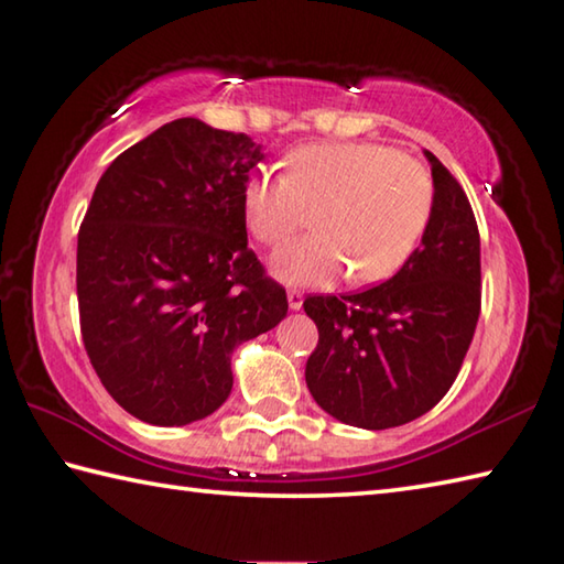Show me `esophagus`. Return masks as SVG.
Segmentation results:
<instances>
[{
  "mask_svg": "<svg viewBox=\"0 0 564 564\" xmlns=\"http://www.w3.org/2000/svg\"><path fill=\"white\" fill-rule=\"evenodd\" d=\"M289 305H291V311H301V305H303V293H301V291H295V289H291V291H289Z\"/></svg>",
  "mask_w": 564,
  "mask_h": 564,
  "instance_id": "obj_1",
  "label": "esophagus"
}]
</instances>
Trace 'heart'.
Masks as SVG:
<instances>
[{
	"mask_svg": "<svg viewBox=\"0 0 564 564\" xmlns=\"http://www.w3.org/2000/svg\"><path fill=\"white\" fill-rule=\"evenodd\" d=\"M436 187L416 158L387 142H313L289 158L285 172H256L241 209L251 237L275 247L315 214V234L283 243L271 271L293 285H327L350 271L377 283L409 261L432 221Z\"/></svg>",
	"mask_w": 564,
	"mask_h": 564,
	"instance_id": "b5f03b06",
	"label": "heart"
}]
</instances>
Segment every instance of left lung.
Here are the masks:
<instances>
[{
	"label": "left lung",
	"instance_id": "1",
	"mask_svg": "<svg viewBox=\"0 0 564 564\" xmlns=\"http://www.w3.org/2000/svg\"><path fill=\"white\" fill-rule=\"evenodd\" d=\"M432 221L392 279L350 295H308L317 325L305 382L327 414L392 429L442 402L464 365L480 313V237L464 187L426 152Z\"/></svg>",
	"mask_w": 564,
	"mask_h": 564
}]
</instances>
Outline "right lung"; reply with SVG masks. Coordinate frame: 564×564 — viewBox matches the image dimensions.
Here are the masks:
<instances>
[{
    "label": "right lung",
    "mask_w": 564,
    "mask_h": 564,
    "mask_svg": "<svg viewBox=\"0 0 564 564\" xmlns=\"http://www.w3.org/2000/svg\"><path fill=\"white\" fill-rule=\"evenodd\" d=\"M261 145L180 118L110 162L78 229L80 335L116 402L155 426L209 416L231 352L279 325L285 289L247 247L241 194Z\"/></svg>",
    "instance_id": "add662e5"
}]
</instances>
